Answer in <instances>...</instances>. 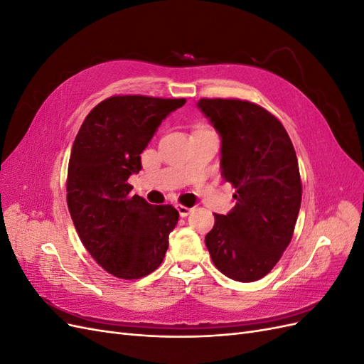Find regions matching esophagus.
Masks as SVG:
<instances>
[{
    "instance_id": "34e87169",
    "label": "esophagus",
    "mask_w": 364,
    "mask_h": 364,
    "mask_svg": "<svg viewBox=\"0 0 364 364\" xmlns=\"http://www.w3.org/2000/svg\"><path fill=\"white\" fill-rule=\"evenodd\" d=\"M176 208H178V211H179V215H181V217H186V215H188V214L193 211L191 208H186V206H183V205H178Z\"/></svg>"
}]
</instances>
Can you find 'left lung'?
<instances>
[{"mask_svg": "<svg viewBox=\"0 0 364 364\" xmlns=\"http://www.w3.org/2000/svg\"><path fill=\"white\" fill-rule=\"evenodd\" d=\"M200 112L222 139V176L235 206L215 214L205 243L214 266L240 282L258 281L290 245L302 199L294 147L281 121L245 100L202 98Z\"/></svg>", "mask_w": 364, "mask_h": 364, "instance_id": "8db88e82", "label": "left lung"}]
</instances>
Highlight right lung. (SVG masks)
Instances as JSON below:
<instances>
[{
	"instance_id": "obj_1",
	"label": "right lung",
	"mask_w": 364,
	"mask_h": 364,
	"mask_svg": "<svg viewBox=\"0 0 364 364\" xmlns=\"http://www.w3.org/2000/svg\"><path fill=\"white\" fill-rule=\"evenodd\" d=\"M185 98L117 95L87 114L71 150L68 209L83 246L111 274L138 279L156 270L179 220L171 205L130 197L127 179L162 119Z\"/></svg>"
}]
</instances>
